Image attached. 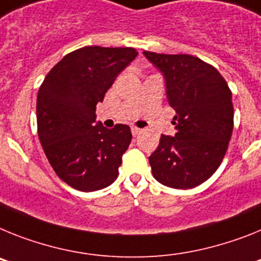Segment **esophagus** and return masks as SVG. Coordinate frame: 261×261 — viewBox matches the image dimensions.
Wrapping results in <instances>:
<instances>
[{
	"instance_id": "esophagus-1",
	"label": "esophagus",
	"mask_w": 261,
	"mask_h": 261,
	"mask_svg": "<svg viewBox=\"0 0 261 261\" xmlns=\"http://www.w3.org/2000/svg\"><path fill=\"white\" fill-rule=\"evenodd\" d=\"M140 128H138V127H135V126H133V127H131V133H133V135L134 137H137L138 134H140Z\"/></svg>"
}]
</instances>
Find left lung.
Wrapping results in <instances>:
<instances>
[{
    "instance_id": "obj_1",
    "label": "left lung",
    "mask_w": 261,
    "mask_h": 261,
    "mask_svg": "<svg viewBox=\"0 0 261 261\" xmlns=\"http://www.w3.org/2000/svg\"><path fill=\"white\" fill-rule=\"evenodd\" d=\"M143 55L164 77L167 101L176 110L174 137L162 135L148 158L153 177L190 189L212 177L225 158L234 127L232 94L221 73L198 58Z\"/></svg>"
}]
</instances>
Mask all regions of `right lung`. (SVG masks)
I'll use <instances>...</instances> for the list:
<instances>
[{
    "mask_svg": "<svg viewBox=\"0 0 261 261\" xmlns=\"http://www.w3.org/2000/svg\"><path fill=\"white\" fill-rule=\"evenodd\" d=\"M135 48L89 46L68 54L47 74L36 98L38 135L59 177L81 192L113 184L133 139L127 124L109 130L96 121V105Z\"/></svg>",
    "mask_w": 261,
    "mask_h": 261,
    "instance_id": "1",
    "label": "right lung"
}]
</instances>
